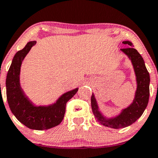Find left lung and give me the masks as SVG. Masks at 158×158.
<instances>
[{
	"instance_id": "1",
	"label": "left lung",
	"mask_w": 158,
	"mask_h": 158,
	"mask_svg": "<svg viewBox=\"0 0 158 158\" xmlns=\"http://www.w3.org/2000/svg\"><path fill=\"white\" fill-rule=\"evenodd\" d=\"M123 43L129 47L121 50L131 60L136 77L137 88L133 101L116 116L107 118L100 111L94 94L91 96V107L95 118L101 124L113 129L124 128L135 122L147 107L149 98L150 77L143 59L136 49L132 48L133 45L130 41H123Z\"/></svg>"
}]
</instances>
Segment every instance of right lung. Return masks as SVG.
Here are the masks:
<instances>
[{
  "label": "right lung",
  "mask_w": 158,
  "mask_h": 158,
  "mask_svg": "<svg viewBox=\"0 0 158 158\" xmlns=\"http://www.w3.org/2000/svg\"><path fill=\"white\" fill-rule=\"evenodd\" d=\"M36 43V41L28 42L14 56L6 80V97L11 111L20 123L31 130H44L62 122L66 103L77 94L79 88L64 93L52 104L36 106L32 103L20 86V74L23 61Z\"/></svg>",
  "instance_id": "obj_1"
}]
</instances>
